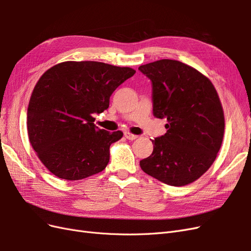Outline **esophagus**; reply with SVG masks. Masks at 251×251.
<instances>
[{
	"label": "esophagus",
	"instance_id": "34e87169",
	"mask_svg": "<svg viewBox=\"0 0 251 251\" xmlns=\"http://www.w3.org/2000/svg\"><path fill=\"white\" fill-rule=\"evenodd\" d=\"M125 137H126V139H128V140H135L136 138H138V136L133 135V134L128 133V132H126V133H125Z\"/></svg>",
	"mask_w": 251,
	"mask_h": 251
}]
</instances>
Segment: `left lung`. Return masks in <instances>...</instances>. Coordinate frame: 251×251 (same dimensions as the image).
Listing matches in <instances>:
<instances>
[{"instance_id": "obj_1", "label": "left lung", "mask_w": 251, "mask_h": 251, "mask_svg": "<svg viewBox=\"0 0 251 251\" xmlns=\"http://www.w3.org/2000/svg\"><path fill=\"white\" fill-rule=\"evenodd\" d=\"M138 70L151 81L153 114L168 131L151 140L141 170L172 186L192 183L214 163L224 135V113L211 81L178 60L160 59Z\"/></svg>"}]
</instances>
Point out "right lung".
Listing matches in <instances>:
<instances>
[{
  "label": "right lung",
  "instance_id": "obj_1",
  "mask_svg": "<svg viewBox=\"0 0 251 251\" xmlns=\"http://www.w3.org/2000/svg\"><path fill=\"white\" fill-rule=\"evenodd\" d=\"M135 73L100 62H65L42 75L30 97L27 128L36 155L53 175L81 180L105 169L110 146L124 134L96 126L93 114L107 110L112 93Z\"/></svg>",
  "mask_w": 251,
  "mask_h": 251
}]
</instances>
